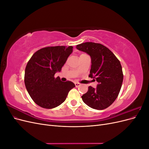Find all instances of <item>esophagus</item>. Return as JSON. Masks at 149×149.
<instances>
[{"mask_svg":"<svg viewBox=\"0 0 149 149\" xmlns=\"http://www.w3.org/2000/svg\"><path fill=\"white\" fill-rule=\"evenodd\" d=\"M74 84H75V86L76 87H79V86H81V84L79 83H75Z\"/></svg>","mask_w":149,"mask_h":149,"instance_id":"esophagus-1","label":"esophagus"}]
</instances>
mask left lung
Instances as JSON below:
<instances>
[{"mask_svg":"<svg viewBox=\"0 0 149 149\" xmlns=\"http://www.w3.org/2000/svg\"><path fill=\"white\" fill-rule=\"evenodd\" d=\"M76 48L91 56L89 77L98 82L96 88L88 87L82 100L93 109H104L114 102L120 92L123 81L120 63L109 48L100 43L85 42L78 45Z\"/></svg>","mask_w":149,"mask_h":149,"instance_id":"8db88e82","label":"left lung"}]
</instances>
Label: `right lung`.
<instances>
[{
    "label": "right lung",
    "mask_w": 149,
    "mask_h": 149,
    "mask_svg": "<svg viewBox=\"0 0 149 149\" xmlns=\"http://www.w3.org/2000/svg\"><path fill=\"white\" fill-rule=\"evenodd\" d=\"M73 47H48L36 52L27 63L24 81L33 101L39 106L52 109L63 102L75 84L70 81L62 82L55 74L60 72Z\"/></svg>",
    "instance_id": "add662e5"
}]
</instances>
